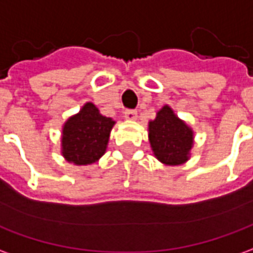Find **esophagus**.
<instances>
[{"label": "esophagus", "mask_w": 253, "mask_h": 253, "mask_svg": "<svg viewBox=\"0 0 253 253\" xmlns=\"http://www.w3.org/2000/svg\"><path fill=\"white\" fill-rule=\"evenodd\" d=\"M138 112L135 110H126L125 111V118L128 119V121H134V119H137Z\"/></svg>", "instance_id": "obj_1"}]
</instances>
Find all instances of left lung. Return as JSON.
<instances>
[{
	"label": "left lung",
	"instance_id": "8db88e82",
	"mask_svg": "<svg viewBox=\"0 0 253 253\" xmlns=\"http://www.w3.org/2000/svg\"><path fill=\"white\" fill-rule=\"evenodd\" d=\"M194 134L186 123L173 114L168 105L149 122V141L154 156L163 164L179 165L186 163L192 148Z\"/></svg>",
	"mask_w": 253,
	"mask_h": 253
}]
</instances>
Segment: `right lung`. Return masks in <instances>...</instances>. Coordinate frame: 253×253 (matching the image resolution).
Here are the masks:
<instances>
[{
  "instance_id": "right-lung-1",
  "label": "right lung",
  "mask_w": 253,
  "mask_h": 253,
  "mask_svg": "<svg viewBox=\"0 0 253 253\" xmlns=\"http://www.w3.org/2000/svg\"><path fill=\"white\" fill-rule=\"evenodd\" d=\"M114 125L115 122L101 115L96 105L86 103L63 126V157L76 165L96 163L105 153Z\"/></svg>"
}]
</instances>
